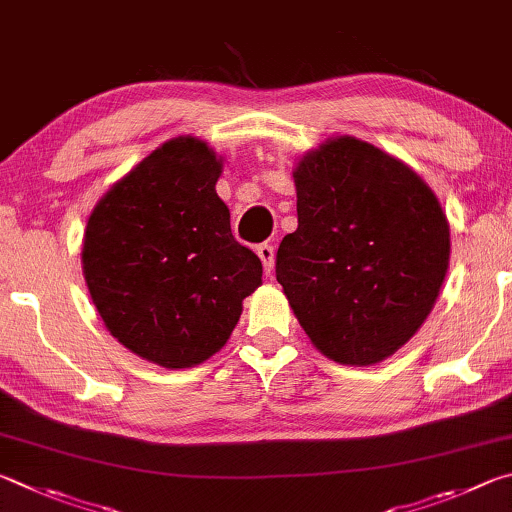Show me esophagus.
<instances>
[{
  "label": "esophagus",
  "instance_id": "obj_1",
  "mask_svg": "<svg viewBox=\"0 0 512 512\" xmlns=\"http://www.w3.org/2000/svg\"><path fill=\"white\" fill-rule=\"evenodd\" d=\"M256 254H258V258H261L263 261V267H265V274L270 276L272 274V270H274V247L272 245H258V249H256Z\"/></svg>",
  "mask_w": 512,
  "mask_h": 512
}]
</instances>
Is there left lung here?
<instances>
[{
    "mask_svg": "<svg viewBox=\"0 0 512 512\" xmlns=\"http://www.w3.org/2000/svg\"><path fill=\"white\" fill-rule=\"evenodd\" d=\"M299 227L276 281L319 353L369 366L405 346L450 267V222L405 161L355 137L326 139L292 170Z\"/></svg>",
    "mask_w": 512,
    "mask_h": 512,
    "instance_id": "obj_1",
    "label": "left lung"
}]
</instances>
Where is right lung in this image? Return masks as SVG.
I'll list each match as a JSON object with an SVG mask.
<instances>
[{
    "instance_id": "obj_1",
    "label": "right lung",
    "mask_w": 512,
    "mask_h": 512,
    "mask_svg": "<svg viewBox=\"0 0 512 512\" xmlns=\"http://www.w3.org/2000/svg\"><path fill=\"white\" fill-rule=\"evenodd\" d=\"M222 157L175 137L96 202L83 276L110 335L164 369H191L227 344L242 299L263 283L254 251L233 238L218 193Z\"/></svg>"
}]
</instances>
